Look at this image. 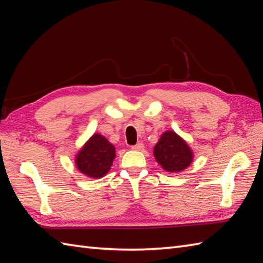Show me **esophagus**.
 Segmentation results:
<instances>
[{
  "mask_svg": "<svg viewBox=\"0 0 263 263\" xmlns=\"http://www.w3.org/2000/svg\"><path fill=\"white\" fill-rule=\"evenodd\" d=\"M143 149H144L143 143H137L136 145L132 146V150H136V151H142Z\"/></svg>",
  "mask_w": 263,
  "mask_h": 263,
  "instance_id": "esophagus-1",
  "label": "esophagus"
}]
</instances>
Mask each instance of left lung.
<instances>
[{
    "mask_svg": "<svg viewBox=\"0 0 263 263\" xmlns=\"http://www.w3.org/2000/svg\"><path fill=\"white\" fill-rule=\"evenodd\" d=\"M157 162L168 173H180L191 166L194 154L191 146L175 131L162 133L154 148Z\"/></svg>",
    "mask_w": 263,
    "mask_h": 263,
    "instance_id": "left-lung-1",
    "label": "left lung"
}]
</instances>
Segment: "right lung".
Listing matches in <instances>:
<instances>
[{
    "instance_id": "right-lung-1",
    "label": "right lung",
    "mask_w": 263,
    "mask_h": 263,
    "mask_svg": "<svg viewBox=\"0 0 263 263\" xmlns=\"http://www.w3.org/2000/svg\"><path fill=\"white\" fill-rule=\"evenodd\" d=\"M115 148L100 133H94L77 152L75 164L79 173L89 178H102L112 167Z\"/></svg>"
}]
</instances>
